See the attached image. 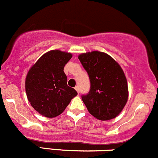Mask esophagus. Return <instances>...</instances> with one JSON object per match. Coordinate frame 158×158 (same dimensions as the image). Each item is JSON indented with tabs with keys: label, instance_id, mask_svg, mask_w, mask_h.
Instances as JSON below:
<instances>
[{
	"label": "esophagus",
	"instance_id": "esophagus-1",
	"mask_svg": "<svg viewBox=\"0 0 158 158\" xmlns=\"http://www.w3.org/2000/svg\"><path fill=\"white\" fill-rule=\"evenodd\" d=\"M74 89H75V90H77V93L79 94V92H80V88H79V86H76V87H74Z\"/></svg>",
	"mask_w": 158,
	"mask_h": 158
}]
</instances>
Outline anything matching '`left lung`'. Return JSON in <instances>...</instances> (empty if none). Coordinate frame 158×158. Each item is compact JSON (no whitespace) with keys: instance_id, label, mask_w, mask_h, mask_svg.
I'll use <instances>...</instances> for the list:
<instances>
[{"instance_id":"obj_1","label":"left lung","mask_w":158,"mask_h":158,"mask_svg":"<svg viewBox=\"0 0 158 158\" xmlns=\"http://www.w3.org/2000/svg\"><path fill=\"white\" fill-rule=\"evenodd\" d=\"M78 59L90 78V91L81 96L89 113L101 121L116 118L128 99L122 68L110 55L101 51L84 53Z\"/></svg>"}]
</instances>
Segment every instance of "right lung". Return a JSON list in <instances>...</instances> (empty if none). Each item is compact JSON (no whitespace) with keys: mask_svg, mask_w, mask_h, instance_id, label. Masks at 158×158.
<instances>
[{"mask_svg":"<svg viewBox=\"0 0 158 158\" xmlns=\"http://www.w3.org/2000/svg\"><path fill=\"white\" fill-rule=\"evenodd\" d=\"M71 53L52 50L45 53L30 68L25 80L27 97L36 111L46 118H55L65 110L77 96L67 84L65 64Z\"/></svg>","mask_w":158,"mask_h":158,"instance_id":"1","label":"right lung"}]
</instances>
